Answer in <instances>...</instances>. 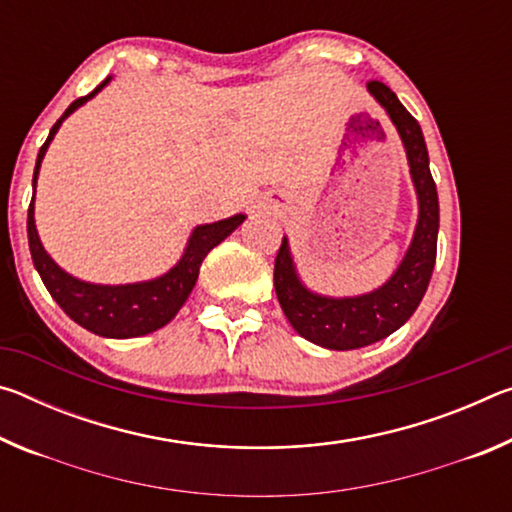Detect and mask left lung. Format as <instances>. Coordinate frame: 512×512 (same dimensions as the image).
Wrapping results in <instances>:
<instances>
[{
  "label": "left lung",
  "mask_w": 512,
  "mask_h": 512,
  "mask_svg": "<svg viewBox=\"0 0 512 512\" xmlns=\"http://www.w3.org/2000/svg\"><path fill=\"white\" fill-rule=\"evenodd\" d=\"M368 92L388 112L402 137L420 214L411 246L391 280L357 298H325L309 291L293 266L287 237L282 239L273 271L277 300L293 329L327 350L366 348L400 329L418 309L436 264L438 192L429 171V153L420 124L388 85L368 81Z\"/></svg>",
  "instance_id": "left-lung-1"
}]
</instances>
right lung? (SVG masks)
Masks as SVG:
<instances>
[{
	"label": "right lung",
	"instance_id": "add662e5",
	"mask_svg": "<svg viewBox=\"0 0 512 512\" xmlns=\"http://www.w3.org/2000/svg\"><path fill=\"white\" fill-rule=\"evenodd\" d=\"M108 81L110 76L101 85H97L90 94L76 99L72 106L63 112V117L56 121L54 128H51L47 142L40 146L36 171H33V189H36L40 162L45 158L47 146L54 140L63 119L72 115V112L83 106L85 101L92 99L103 85H108ZM244 219V214H235L230 216V219L198 225L187 241L183 259H180L169 273L155 277V280L149 282L117 284V287L76 280V277L65 273L63 268L47 255V250L40 244L36 219H33V198L29 205L27 232L33 266H36V271L40 273L42 282H45L47 291L51 293V298L58 302L60 309H63L74 323H79L92 334L106 336V339H133V336L151 334L155 329L164 327L178 314V309L185 305V300L194 289L198 271H201V264L207 253H210L214 246H219L230 232H235L239 225L244 223Z\"/></svg>",
	"mask_w": 512,
	"mask_h": 512
}]
</instances>
